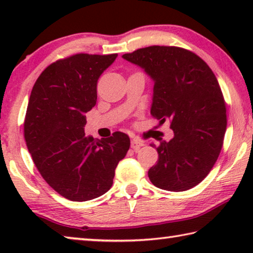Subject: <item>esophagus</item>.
<instances>
[{"mask_svg":"<svg viewBox=\"0 0 253 253\" xmlns=\"http://www.w3.org/2000/svg\"><path fill=\"white\" fill-rule=\"evenodd\" d=\"M144 142L142 140H138V139H132L131 143H130V147L134 149V151H137V149H139L140 147L144 146Z\"/></svg>","mask_w":253,"mask_h":253,"instance_id":"esophagus-1","label":"esophagus"}]
</instances>
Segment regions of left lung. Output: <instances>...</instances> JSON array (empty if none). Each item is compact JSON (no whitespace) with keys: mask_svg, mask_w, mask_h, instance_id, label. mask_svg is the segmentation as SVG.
<instances>
[{"mask_svg":"<svg viewBox=\"0 0 253 253\" xmlns=\"http://www.w3.org/2000/svg\"><path fill=\"white\" fill-rule=\"evenodd\" d=\"M123 58L153 79L152 116L161 124L169 119L174 131L169 142L161 140L156 147L158 161L148 170L149 179L172 192L196 186L215 164L226 129L225 101L215 75L198 54L179 46H146Z\"/></svg>","mask_w":253,"mask_h":253,"instance_id":"obj_1","label":"left lung"}]
</instances>
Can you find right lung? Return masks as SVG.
Returning <instances> with one entry per match:
<instances>
[{"instance_id":"obj_1","label":"right lung","mask_w":253,"mask_h":253,"mask_svg":"<svg viewBox=\"0 0 253 253\" xmlns=\"http://www.w3.org/2000/svg\"><path fill=\"white\" fill-rule=\"evenodd\" d=\"M117 58L77 53L51 63L37 79L24 119V139L44 181L63 198L84 202L105 194L130 146L128 135L85 136L97 81Z\"/></svg>"}]
</instances>
